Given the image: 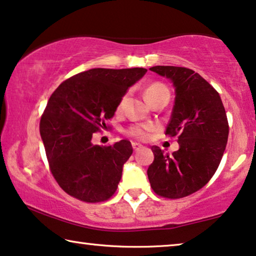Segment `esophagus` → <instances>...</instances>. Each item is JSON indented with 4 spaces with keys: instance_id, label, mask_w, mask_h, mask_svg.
Segmentation results:
<instances>
[{
    "instance_id": "1",
    "label": "esophagus",
    "mask_w": 256,
    "mask_h": 256,
    "mask_svg": "<svg viewBox=\"0 0 256 256\" xmlns=\"http://www.w3.org/2000/svg\"><path fill=\"white\" fill-rule=\"evenodd\" d=\"M142 145L140 144H136V142H132V148L133 150H139L140 148H142Z\"/></svg>"
}]
</instances>
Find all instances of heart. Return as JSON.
<instances>
[{
	"label": "heart",
	"instance_id": "1",
	"mask_svg": "<svg viewBox=\"0 0 256 256\" xmlns=\"http://www.w3.org/2000/svg\"><path fill=\"white\" fill-rule=\"evenodd\" d=\"M160 95L169 96V90L167 86L161 84V82H153V84H150L145 90V96L148 102H150L154 97H158ZM154 131H156V125L153 124H133L125 130V134L131 136L133 139L140 140V142H145V140L150 138V133Z\"/></svg>",
	"mask_w": 256,
	"mask_h": 256
}]
</instances>
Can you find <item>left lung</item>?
Segmentation results:
<instances>
[{"label": "left lung", "instance_id": "obj_1", "mask_svg": "<svg viewBox=\"0 0 256 256\" xmlns=\"http://www.w3.org/2000/svg\"><path fill=\"white\" fill-rule=\"evenodd\" d=\"M170 78L175 106L164 134L178 136V150L168 156L153 146L147 170L153 192L164 198H183L203 188L220 164L228 138V122L218 92L186 67L150 68Z\"/></svg>", "mask_w": 256, "mask_h": 256}]
</instances>
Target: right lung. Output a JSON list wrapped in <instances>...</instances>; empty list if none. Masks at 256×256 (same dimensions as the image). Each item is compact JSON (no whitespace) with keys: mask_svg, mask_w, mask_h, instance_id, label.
<instances>
[{"mask_svg":"<svg viewBox=\"0 0 256 256\" xmlns=\"http://www.w3.org/2000/svg\"><path fill=\"white\" fill-rule=\"evenodd\" d=\"M146 68H92L64 80L50 97L40 130L50 170L60 188L86 203L116 192L123 166L133 152L128 140L92 145L94 133L106 128L128 89Z\"/></svg>","mask_w":256,"mask_h":256,"instance_id":"right-lung-1","label":"right lung"}]
</instances>
